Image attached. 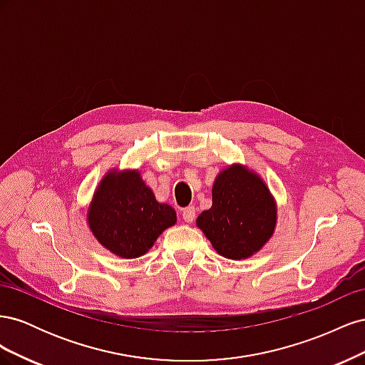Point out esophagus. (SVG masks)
<instances>
[{
    "label": "esophagus",
    "instance_id": "obj_1",
    "mask_svg": "<svg viewBox=\"0 0 365 365\" xmlns=\"http://www.w3.org/2000/svg\"><path fill=\"white\" fill-rule=\"evenodd\" d=\"M195 217H196V212H195V207H187V208H184L182 210V219L185 220L187 224H190V222H193L195 220Z\"/></svg>",
    "mask_w": 365,
    "mask_h": 365
}]
</instances>
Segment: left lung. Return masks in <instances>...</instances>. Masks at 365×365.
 Listing matches in <instances>:
<instances>
[{
	"instance_id": "obj_1",
	"label": "left lung",
	"mask_w": 365,
	"mask_h": 365,
	"mask_svg": "<svg viewBox=\"0 0 365 365\" xmlns=\"http://www.w3.org/2000/svg\"><path fill=\"white\" fill-rule=\"evenodd\" d=\"M196 224L227 259H247L271 237L275 204L263 181L242 165L220 172L213 185V205Z\"/></svg>"
}]
</instances>
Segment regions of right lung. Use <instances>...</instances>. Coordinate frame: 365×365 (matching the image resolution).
Returning <instances> with one entry per match:
<instances>
[{
	"label": "right lung",
	"mask_w": 365,
	"mask_h": 365,
	"mask_svg": "<svg viewBox=\"0 0 365 365\" xmlns=\"http://www.w3.org/2000/svg\"><path fill=\"white\" fill-rule=\"evenodd\" d=\"M175 220V210L157 202L138 172L108 173L88 213L97 240L123 259L143 256Z\"/></svg>",
	"instance_id": "add662e5"
}]
</instances>
